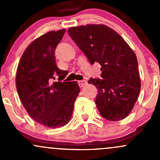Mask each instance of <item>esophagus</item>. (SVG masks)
<instances>
[{"mask_svg": "<svg viewBox=\"0 0 160 160\" xmlns=\"http://www.w3.org/2000/svg\"><path fill=\"white\" fill-rule=\"evenodd\" d=\"M78 84L80 86V87H83V86H85L87 84V81L85 80H80V81H78Z\"/></svg>", "mask_w": 160, "mask_h": 160, "instance_id": "obj_1", "label": "esophagus"}]
</instances>
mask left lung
Masks as SVG:
<instances>
[{"mask_svg":"<svg viewBox=\"0 0 160 160\" xmlns=\"http://www.w3.org/2000/svg\"><path fill=\"white\" fill-rule=\"evenodd\" d=\"M91 64L101 65L102 79L90 78L96 86L95 104L100 114L111 121L123 120L139 96L141 80L137 57L123 38L104 25H86L68 30Z\"/></svg>","mask_w":160,"mask_h":160,"instance_id":"8db88e82","label":"left lung"}]
</instances>
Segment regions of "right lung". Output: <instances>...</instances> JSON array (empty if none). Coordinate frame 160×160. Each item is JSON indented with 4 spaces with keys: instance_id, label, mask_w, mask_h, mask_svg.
<instances>
[{
    "instance_id": "obj_1",
    "label": "right lung",
    "mask_w": 160,
    "mask_h": 160,
    "mask_svg": "<svg viewBox=\"0 0 160 160\" xmlns=\"http://www.w3.org/2000/svg\"><path fill=\"white\" fill-rule=\"evenodd\" d=\"M65 31H52L32 42L16 71V89L23 106L33 120L48 128L68 123L80 92L76 81L61 82L67 71L56 63L55 49ZM56 76L59 81L52 83Z\"/></svg>"
}]
</instances>
